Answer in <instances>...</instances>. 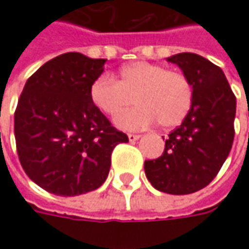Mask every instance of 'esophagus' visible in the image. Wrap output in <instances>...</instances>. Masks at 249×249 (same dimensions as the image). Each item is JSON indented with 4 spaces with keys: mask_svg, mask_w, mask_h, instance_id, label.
Instances as JSON below:
<instances>
[{
    "mask_svg": "<svg viewBox=\"0 0 249 249\" xmlns=\"http://www.w3.org/2000/svg\"><path fill=\"white\" fill-rule=\"evenodd\" d=\"M139 138H141V135H136V133H128V139H129V142L138 141Z\"/></svg>",
    "mask_w": 249,
    "mask_h": 249,
    "instance_id": "esophagus-1",
    "label": "esophagus"
}]
</instances>
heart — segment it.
<instances>
[{
  "instance_id": "obj_1",
  "label": "heart",
  "mask_w": 249,
  "mask_h": 249,
  "mask_svg": "<svg viewBox=\"0 0 249 249\" xmlns=\"http://www.w3.org/2000/svg\"><path fill=\"white\" fill-rule=\"evenodd\" d=\"M193 87L180 71L149 62L124 66L114 81L102 75L92 82L89 99L93 107L114 117L133 102L136 107L116 118L123 129H143L159 121L162 128L179 125L193 105Z\"/></svg>"
}]
</instances>
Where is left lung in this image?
Here are the masks:
<instances>
[{"mask_svg":"<svg viewBox=\"0 0 249 249\" xmlns=\"http://www.w3.org/2000/svg\"><path fill=\"white\" fill-rule=\"evenodd\" d=\"M193 87V105L183 123L168 135L161 157L144 161L154 189L190 194L218 175L234 139L236 96L222 69L190 52L171 56Z\"/></svg>","mask_w":249,"mask_h":249,"instance_id":"obj_1","label":"left lung"}]
</instances>
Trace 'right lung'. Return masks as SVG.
Segmentation results:
<instances>
[{
  "mask_svg": "<svg viewBox=\"0 0 249 249\" xmlns=\"http://www.w3.org/2000/svg\"><path fill=\"white\" fill-rule=\"evenodd\" d=\"M106 59L67 52L27 80L15 111L16 150L24 172L49 193L63 197L105 183L111 153L128 136L89 99Z\"/></svg>",
  "mask_w": 249,
  "mask_h": 249,
  "instance_id": "right-lung-1",
  "label": "right lung"
}]
</instances>
